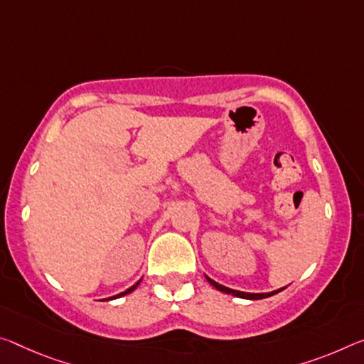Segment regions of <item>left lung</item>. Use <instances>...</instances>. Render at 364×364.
Instances as JSON below:
<instances>
[{
	"instance_id": "8db88e82",
	"label": "left lung",
	"mask_w": 364,
	"mask_h": 364,
	"mask_svg": "<svg viewBox=\"0 0 364 364\" xmlns=\"http://www.w3.org/2000/svg\"><path fill=\"white\" fill-rule=\"evenodd\" d=\"M205 279H207V282H209V284L212 285V287H215L217 290H220V291H223V293H228V295H233V296H238V298H245V299H262V298H269V296H272V295H275V293H279V291H282L284 290V288H279V290H275V291H269V293H246V291H238V290H233V288H228V287H223V285H220V284H217L215 280H212V279H209V277L205 275Z\"/></svg>"
}]
</instances>
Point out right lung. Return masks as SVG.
Segmentation results:
<instances>
[{
    "mask_svg": "<svg viewBox=\"0 0 364 364\" xmlns=\"http://www.w3.org/2000/svg\"><path fill=\"white\" fill-rule=\"evenodd\" d=\"M139 284H141V280H139V282H136V284H134V285H132L131 288H128V290L121 291V293H118V295H117V296H112V298L114 299V298H119V296H124V295H128V293H131V291H134V290H136V288H137V285H139ZM112 298H109V299H112Z\"/></svg>",
    "mask_w": 364,
    "mask_h": 364,
    "instance_id": "add662e5",
    "label": "right lung"
}]
</instances>
